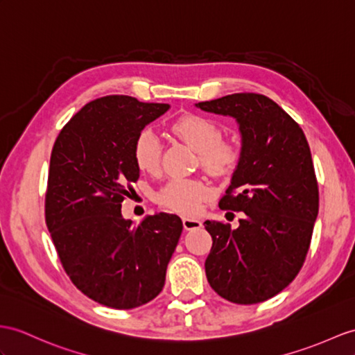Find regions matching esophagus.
Masks as SVG:
<instances>
[{
  "instance_id": "obj_1",
  "label": "esophagus",
  "mask_w": 355,
  "mask_h": 355,
  "mask_svg": "<svg viewBox=\"0 0 355 355\" xmlns=\"http://www.w3.org/2000/svg\"><path fill=\"white\" fill-rule=\"evenodd\" d=\"M182 224L185 230H193V229H200L202 221L194 220V218H182Z\"/></svg>"
}]
</instances>
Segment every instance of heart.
<instances>
[{
	"mask_svg": "<svg viewBox=\"0 0 355 355\" xmlns=\"http://www.w3.org/2000/svg\"><path fill=\"white\" fill-rule=\"evenodd\" d=\"M171 131L189 148L198 152L202 167L214 176H229L238 167L241 149L236 143L223 140V129L215 120L185 114L175 120ZM159 137L144 128L134 143V161L146 173L158 171L161 164ZM211 196V188L200 179H170L157 193V202L168 211L193 215Z\"/></svg>",
	"mask_w": 355,
	"mask_h": 355,
	"instance_id": "b5f03b06",
	"label": "heart"
}]
</instances>
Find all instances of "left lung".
I'll return each instance as SVG.
<instances>
[{
	"instance_id": "1",
	"label": "left lung",
	"mask_w": 355,
	"mask_h": 355,
	"mask_svg": "<svg viewBox=\"0 0 355 355\" xmlns=\"http://www.w3.org/2000/svg\"><path fill=\"white\" fill-rule=\"evenodd\" d=\"M196 107L233 117L241 132V159L220 207L244 212V218L236 229L205 221L212 236L207 282L236 304L266 301L297 277L318 217L319 191L306 135L263 94L233 93Z\"/></svg>"
}]
</instances>
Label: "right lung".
Here are the masks:
<instances>
[{
    "mask_svg": "<svg viewBox=\"0 0 355 355\" xmlns=\"http://www.w3.org/2000/svg\"><path fill=\"white\" fill-rule=\"evenodd\" d=\"M168 108L123 94L94 99L64 125L51 153L45 218L60 262L84 295L111 309L158 295L184 229L178 215L134 224L120 209L140 178L135 138Z\"/></svg>",
    "mask_w": 355,
    "mask_h": 355,
    "instance_id": "add662e5",
    "label": "right lung"
}]
</instances>
